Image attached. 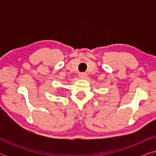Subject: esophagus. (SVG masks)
<instances>
[{
	"label": "esophagus",
	"mask_w": 156,
	"mask_h": 156,
	"mask_svg": "<svg viewBox=\"0 0 156 156\" xmlns=\"http://www.w3.org/2000/svg\"><path fill=\"white\" fill-rule=\"evenodd\" d=\"M87 76V73H84V72H82V73H80V74H79V76H80L81 79L86 78Z\"/></svg>",
	"instance_id": "obj_1"
}]
</instances>
